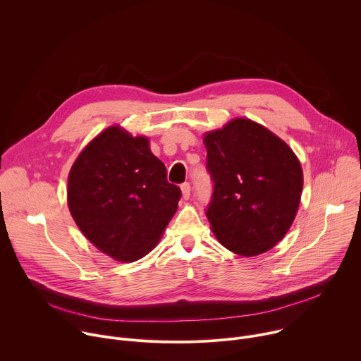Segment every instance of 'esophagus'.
<instances>
[{"mask_svg":"<svg viewBox=\"0 0 361 361\" xmlns=\"http://www.w3.org/2000/svg\"><path fill=\"white\" fill-rule=\"evenodd\" d=\"M181 192H183V198H184V200H188V198H190V192H191V185H190V183L181 184Z\"/></svg>","mask_w":361,"mask_h":361,"instance_id":"1","label":"esophagus"}]
</instances>
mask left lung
I'll use <instances>...</instances> for the list:
<instances>
[{
	"instance_id": "obj_1",
	"label": "left lung",
	"mask_w": 361,
	"mask_h": 361,
	"mask_svg": "<svg viewBox=\"0 0 361 361\" xmlns=\"http://www.w3.org/2000/svg\"><path fill=\"white\" fill-rule=\"evenodd\" d=\"M214 183L205 210L227 250L243 257L274 247L291 227L302 190L293 149L266 127L235 118L204 135Z\"/></svg>"
}]
</instances>
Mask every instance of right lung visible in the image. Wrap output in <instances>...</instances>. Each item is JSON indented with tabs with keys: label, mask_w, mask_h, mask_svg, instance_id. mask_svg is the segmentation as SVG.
<instances>
[{
	"label": "right lung",
	"mask_w": 361,
	"mask_h": 361,
	"mask_svg": "<svg viewBox=\"0 0 361 361\" xmlns=\"http://www.w3.org/2000/svg\"><path fill=\"white\" fill-rule=\"evenodd\" d=\"M181 198L148 138L120 126L98 134L68 176L70 213L82 234L102 252L131 263L148 254L163 235Z\"/></svg>",
	"instance_id": "obj_1"
}]
</instances>
